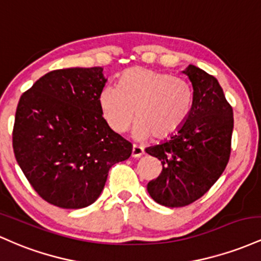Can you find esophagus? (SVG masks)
I'll return each mask as SVG.
<instances>
[{
    "instance_id": "obj_1",
    "label": "esophagus",
    "mask_w": 261,
    "mask_h": 261,
    "mask_svg": "<svg viewBox=\"0 0 261 261\" xmlns=\"http://www.w3.org/2000/svg\"><path fill=\"white\" fill-rule=\"evenodd\" d=\"M142 155H144V150L143 148H140L139 145H133V149H132V158H140Z\"/></svg>"
}]
</instances>
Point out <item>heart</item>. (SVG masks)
Returning <instances> with one entry per match:
<instances>
[{
    "label": "heart",
    "instance_id": "obj_1",
    "mask_svg": "<svg viewBox=\"0 0 261 261\" xmlns=\"http://www.w3.org/2000/svg\"><path fill=\"white\" fill-rule=\"evenodd\" d=\"M102 115L117 133L129 129L136 118L138 139H165L186 122L192 93L182 79L144 67H132L119 86L108 85L99 95Z\"/></svg>",
    "mask_w": 261,
    "mask_h": 261
}]
</instances>
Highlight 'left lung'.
<instances>
[{"mask_svg":"<svg viewBox=\"0 0 261 261\" xmlns=\"http://www.w3.org/2000/svg\"><path fill=\"white\" fill-rule=\"evenodd\" d=\"M182 74L192 89L190 115L170 139L145 149L163 165L146 189L166 207H184L202 197L224 171L232 150L233 108L217 79L195 65Z\"/></svg>","mask_w":261,"mask_h":261,"instance_id":"8db88e82","label":"left lung"}]
</instances>
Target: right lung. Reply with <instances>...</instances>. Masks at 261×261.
<instances>
[{"instance_id": "add662e5", "label": "right lung", "mask_w": 261, "mask_h": 261, "mask_svg": "<svg viewBox=\"0 0 261 261\" xmlns=\"http://www.w3.org/2000/svg\"><path fill=\"white\" fill-rule=\"evenodd\" d=\"M102 67L54 70L20 96L14 156L31 186L60 208H84L98 198L108 171L127 160L132 144L102 117Z\"/></svg>"}]
</instances>
